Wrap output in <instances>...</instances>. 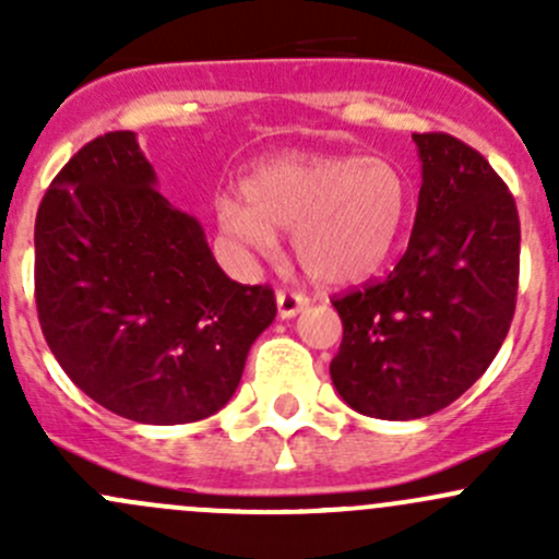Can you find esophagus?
Here are the masks:
<instances>
[{
  "label": "esophagus",
  "mask_w": 559,
  "mask_h": 559,
  "mask_svg": "<svg viewBox=\"0 0 559 559\" xmlns=\"http://www.w3.org/2000/svg\"><path fill=\"white\" fill-rule=\"evenodd\" d=\"M275 306H278L281 319H292V316L306 311V308H308V297L306 295H297V292L278 289V292H275Z\"/></svg>",
  "instance_id": "esophagus-1"
}]
</instances>
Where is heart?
<instances>
[{
	"instance_id": "heart-1",
	"label": "heart",
	"mask_w": 559,
	"mask_h": 559,
	"mask_svg": "<svg viewBox=\"0 0 559 559\" xmlns=\"http://www.w3.org/2000/svg\"><path fill=\"white\" fill-rule=\"evenodd\" d=\"M411 189L384 156L281 154L253 167L243 202L218 205V227L257 253L292 233V251L308 278L343 286L386 262L408 218Z\"/></svg>"
}]
</instances>
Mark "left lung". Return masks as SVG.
I'll list each match as a JSON object with an SVG mask.
<instances>
[{"label": "left lung", "instance_id": "left-lung-1", "mask_svg": "<svg viewBox=\"0 0 559 559\" xmlns=\"http://www.w3.org/2000/svg\"><path fill=\"white\" fill-rule=\"evenodd\" d=\"M421 189L408 248L384 281L335 297L337 394L365 416L408 421L454 403L509 335L520 286L514 197L478 151L414 134Z\"/></svg>", "mask_w": 559, "mask_h": 559}]
</instances>
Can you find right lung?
<instances>
[{"instance_id":"right-lung-1","label":"right lung","mask_w":559,"mask_h":559,"mask_svg":"<svg viewBox=\"0 0 559 559\" xmlns=\"http://www.w3.org/2000/svg\"><path fill=\"white\" fill-rule=\"evenodd\" d=\"M35 300L72 384L140 425L224 408L275 319L273 289L229 278L202 224L156 191L134 132L86 143L45 191Z\"/></svg>"}]
</instances>
